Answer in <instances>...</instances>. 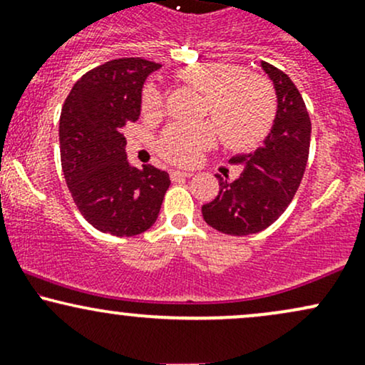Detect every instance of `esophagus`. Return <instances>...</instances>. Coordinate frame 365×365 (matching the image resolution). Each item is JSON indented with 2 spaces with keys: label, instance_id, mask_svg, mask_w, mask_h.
Segmentation results:
<instances>
[{
  "label": "esophagus",
  "instance_id": "esophagus-1",
  "mask_svg": "<svg viewBox=\"0 0 365 365\" xmlns=\"http://www.w3.org/2000/svg\"><path fill=\"white\" fill-rule=\"evenodd\" d=\"M194 171H183V170H175V171H171V178L173 180H177V178H190V177H194Z\"/></svg>",
  "mask_w": 365,
  "mask_h": 365
}]
</instances>
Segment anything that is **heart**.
<instances>
[{"label": "heart", "mask_w": 365, "mask_h": 365, "mask_svg": "<svg viewBox=\"0 0 365 365\" xmlns=\"http://www.w3.org/2000/svg\"><path fill=\"white\" fill-rule=\"evenodd\" d=\"M177 78L204 94V115L220 127L233 149H249L269 133L276 115L274 89L267 78L232 63L202 61L182 66ZM142 111L156 116L163 111V96L154 86L142 92ZM220 132L212 123L171 125L158 140V153L175 165H192L202 150L216 144Z\"/></svg>", "instance_id": "b5f03b06"}]
</instances>
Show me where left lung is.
Segmentation results:
<instances>
[{
    "instance_id": "1",
    "label": "left lung",
    "mask_w": 365,
    "mask_h": 365,
    "mask_svg": "<svg viewBox=\"0 0 365 365\" xmlns=\"http://www.w3.org/2000/svg\"><path fill=\"white\" fill-rule=\"evenodd\" d=\"M262 70L276 91V116L271 132L254 153L237 154L244 171L233 182L216 175L220 194L204 204L209 226L226 235L244 237L273 225L292 202L302 182L311 145V118L295 83L269 63Z\"/></svg>"
}]
</instances>
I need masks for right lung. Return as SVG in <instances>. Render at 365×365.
I'll return each instance as SVG.
<instances>
[{
	"label": "right lung",
	"instance_id": "right-lung-1",
	"mask_svg": "<svg viewBox=\"0 0 365 365\" xmlns=\"http://www.w3.org/2000/svg\"><path fill=\"white\" fill-rule=\"evenodd\" d=\"M159 63L120 58L75 82L60 116V154L66 185L96 230L133 237L156 223L170 175L127 161L123 127L140 115L142 87Z\"/></svg>",
	"mask_w": 365,
	"mask_h": 365
}]
</instances>
